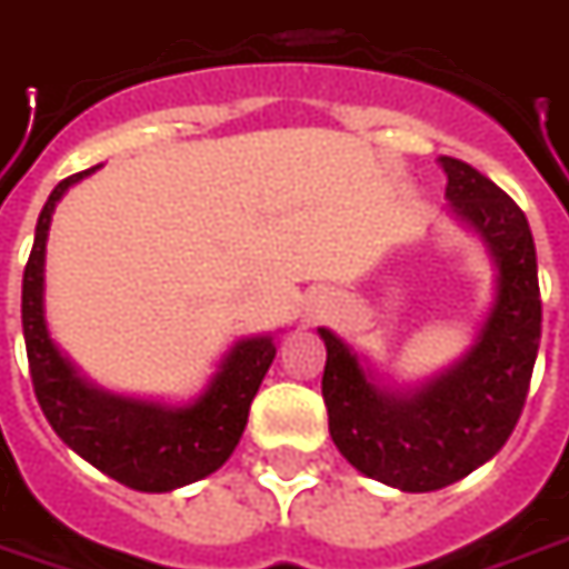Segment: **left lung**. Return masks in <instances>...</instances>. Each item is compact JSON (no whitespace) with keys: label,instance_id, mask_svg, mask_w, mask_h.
Segmentation results:
<instances>
[{"label":"left lung","instance_id":"left-lung-1","mask_svg":"<svg viewBox=\"0 0 569 569\" xmlns=\"http://www.w3.org/2000/svg\"><path fill=\"white\" fill-rule=\"evenodd\" d=\"M448 214L489 254L492 301L470 349L427 380H386L370 358L320 327L330 436L365 477L432 492L496 458L517 427L542 336L536 246L527 214L467 161L442 154Z\"/></svg>","mask_w":569,"mask_h":569}]
</instances>
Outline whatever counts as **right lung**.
<instances>
[{"label": "right lung", "mask_w": 569, "mask_h": 569, "mask_svg": "<svg viewBox=\"0 0 569 569\" xmlns=\"http://www.w3.org/2000/svg\"><path fill=\"white\" fill-rule=\"evenodd\" d=\"M96 171L99 168L61 180L37 220L21 292L33 392L58 439L96 470L137 492H171L214 473L233 455L277 346L273 333L236 339L208 386L183 405L111 392L73 365L46 320V242L61 196Z\"/></svg>", "instance_id": "1"}]
</instances>
